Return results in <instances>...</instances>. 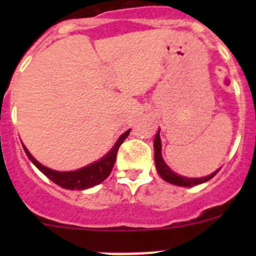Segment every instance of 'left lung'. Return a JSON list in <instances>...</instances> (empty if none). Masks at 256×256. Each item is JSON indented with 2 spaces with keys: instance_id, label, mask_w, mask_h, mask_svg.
<instances>
[{
  "instance_id": "1",
  "label": "left lung",
  "mask_w": 256,
  "mask_h": 256,
  "mask_svg": "<svg viewBox=\"0 0 256 256\" xmlns=\"http://www.w3.org/2000/svg\"><path fill=\"white\" fill-rule=\"evenodd\" d=\"M154 164H156L157 172H158L160 176L162 177V180H164L166 182L171 183V184L180 186V187H193V186L202 184V183L212 180V178L218 174L219 170H220V168H218L216 171H214L213 174H209V176L200 177V178L184 177V176H180V174H176V172H174L168 166H167V164L164 162V157H162V144H161V138H160V130L157 131L156 136H154Z\"/></svg>"
}]
</instances>
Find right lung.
<instances>
[{
    "label": "right lung",
    "instance_id": "1",
    "mask_svg": "<svg viewBox=\"0 0 256 256\" xmlns=\"http://www.w3.org/2000/svg\"><path fill=\"white\" fill-rule=\"evenodd\" d=\"M130 130L124 132L122 135L118 138V141H116L115 144L112 147V150H110L106 154H104L102 158L92 162V164H88V166L76 170V171L62 172L48 168V167L40 164V162L30 154V152L28 151L27 147H26L24 144H22V146L26 154H27V157L30 158V161L32 162L43 174H46L49 180H53L56 184L60 186V187L66 188V190H82L100 184L102 180H106V178L109 177L110 172H112L114 167V164H115L116 161V154H118V147H120V144L125 141V138H128V134H130Z\"/></svg>",
    "mask_w": 256,
    "mask_h": 256
}]
</instances>
